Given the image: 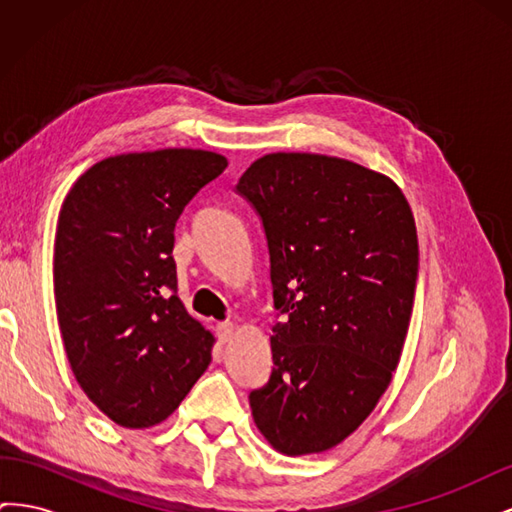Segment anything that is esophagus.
<instances>
[{"instance_id":"esophagus-1","label":"esophagus","mask_w":512,"mask_h":512,"mask_svg":"<svg viewBox=\"0 0 512 512\" xmlns=\"http://www.w3.org/2000/svg\"><path fill=\"white\" fill-rule=\"evenodd\" d=\"M218 337H220V342L222 344H226V342H230V337L235 335V327H232V322H220L218 324Z\"/></svg>"}]
</instances>
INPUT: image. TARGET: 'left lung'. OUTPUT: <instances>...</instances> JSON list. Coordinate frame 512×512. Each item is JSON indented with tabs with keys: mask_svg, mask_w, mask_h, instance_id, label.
<instances>
[{
	"mask_svg": "<svg viewBox=\"0 0 512 512\" xmlns=\"http://www.w3.org/2000/svg\"><path fill=\"white\" fill-rule=\"evenodd\" d=\"M237 194L265 228L277 309L254 423L284 455L329 451L376 408L406 342L418 275L410 205L389 177L318 153H269Z\"/></svg>",
	"mask_w": 512,
	"mask_h": 512,
	"instance_id": "left-lung-1",
	"label": "left lung"
}]
</instances>
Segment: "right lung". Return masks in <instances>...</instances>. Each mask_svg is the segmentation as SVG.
Wrapping results in <instances>:
<instances>
[{
	"mask_svg": "<svg viewBox=\"0 0 512 512\" xmlns=\"http://www.w3.org/2000/svg\"><path fill=\"white\" fill-rule=\"evenodd\" d=\"M228 166L220 153L160 149L91 166L55 235V305L76 382L121 427L173 414L211 363L213 335L177 297L175 224Z\"/></svg>",
	"mask_w": 512,
	"mask_h": 512,
	"instance_id": "1",
	"label": "right lung"
}]
</instances>
